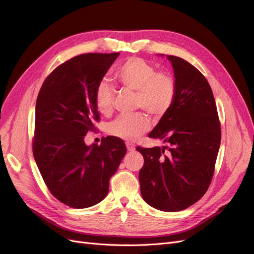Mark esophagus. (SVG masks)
Listing matches in <instances>:
<instances>
[{"instance_id":"1","label":"esophagus","mask_w":254,"mask_h":254,"mask_svg":"<svg viewBox=\"0 0 254 254\" xmlns=\"http://www.w3.org/2000/svg\"><path fill=\"white\" fill-rule=\"evenodd\" d=\"M126 145H127V151H129V152H132V151H135V145L134 144H131V143H129V142H127L126 143Z\"/></svg>"}]
</instances>
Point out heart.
Returning <instances> with one entry per match:
<instances>
[{"mask_svg":"<svg viewBox=\"0 0 254 254\" xmlns=\"http://www.w3.org/2000/svg\"><path fill=\"white\" fill-rule=\"evenodd\" d=\"M114 78L119 84L136 91V106L154 117L164 116L174 104L176 84L174 79L165 72H156L154 66L143 59L131 57L120 64ZM115 90L102 80L95 90V105L103 115L113 110ZM150 128V122L143 113L120 115L108 125L107 131L113 137L126 141L139 138Z\"/></svg>","mask_w":254,"mask_h":254,"instance_id":"heart-1","label":"heart"}]
</instances>
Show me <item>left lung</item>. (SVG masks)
Wrapping results in <instances>:
<instances>
[{"label":"left lung","mask_w":254,"mask_h":254,"mask_svg":"<svg viewBox=\"0 0 254 254\" xmlns=\"http://www.w3.org/2000/svg\"><path fill=\"white\" fill-rule=\"evenodd\" d=\"M175 75L171 109L148 135L168 146L137 150L144 157L139 172L141 194L151 207L181 211L209 189L220 146L217 108L205 76L185 60L168 56Z\"/></svg>","instance_id":"1"}]
</instances>
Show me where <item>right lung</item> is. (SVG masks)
Returning <instances> with one entry per match:
<instances>
[{"mask_svg":"<svg viewBox=\"0 0 254 254\" xmlns=\"http://www.w3.org/2000/svg\"><path fill=\"white\" fill-rule=\"evenodd\" d=\"M119 53H84L64 62L45 79L36 102L33 153L52 195L63 204L88 208L109 190V180L127 153L125 142L102 138L87 146L100 114L95 90Z\"/></svg>","mask_w":254,"mask_h":254,"instance_id":"1","label":"right lung"}]
</instances>
